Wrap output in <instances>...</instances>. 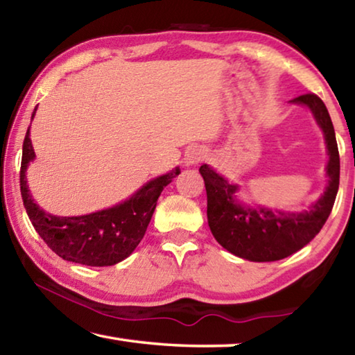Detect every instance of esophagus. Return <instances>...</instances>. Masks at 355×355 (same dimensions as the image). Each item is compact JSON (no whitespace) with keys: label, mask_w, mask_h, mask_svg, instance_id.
Instances as JSON below:
<instances>
[{"label":"esophagus","mask_w":355,"mask_h":355,"mask_svg":"<svg viewBox=\"0 0 355 355\" xmlns=\"http://www.w3.org/2000/svg\"><path fill=\"white\" fill-rule=\"evenodd\" d=\"M205 158V152L200 147H189L184 153V163L186 166H194Z\"/></svg>","instance_id":"34e87169"}]
</instances>
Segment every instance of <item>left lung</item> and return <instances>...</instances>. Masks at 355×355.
Listing matches in <instances>:
<instances>
[{
  "mask_svg": "<svg viewBox=\"0 0 355 355\" xmlns=\"http://www.w3.org/2000/svg\"><path fill=\"white\" fill-rule=\"evenodd\" d=\"M307 106L322 130L329 155L327 184L320 199L302 211L249 207L236 197L239 186L219 175L208 164L200 166L207 189V216L213 236L230 254L249 261H277L293 255L313 239L326 224L340 184V155L329 111L315 94L293 98Z\"/></svg>",
  "mask_w": 355,
  "mask_h": 355,
  "instance_id": "obj_1",
  "label": "left lung"
}]
</instances>
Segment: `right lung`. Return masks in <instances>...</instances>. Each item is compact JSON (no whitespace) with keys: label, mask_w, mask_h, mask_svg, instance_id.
<instances>
[{"label":"right lung","mask_w":355,"mask_h":355,"mask_svg":"<svg viewBox=\"0 0 355 355\" xmlns=\"http://www.w3.org/2000/svg\"><path fill=\"white\" fill-rule=\"evenodd\" d=\"M34 158L28 128L23 141L20 191L29 220L55 254L64 260L86 266H112L133 254L146 235L156 200L180 173V167H175L164 175L150 180L127 200L111 208L83 216H55L44 211L29 192L26 169Z\"/></svg>","instance_id":"add662e5"}]
</instances>
